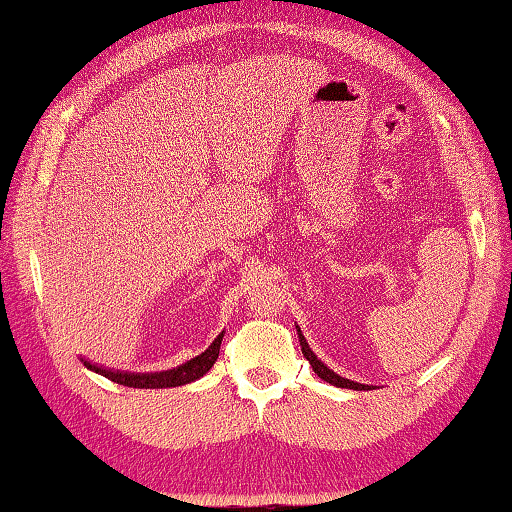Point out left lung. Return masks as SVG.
I'll return each instance as SVG.
<instances>
[{
  "label": "left lung",
  "instance_id": "left-lung-1",
  "mask_svg": "<svg viewBox=\"0 0 512 512\" xmlns=\"http://www.w3.org/2000/svg\"><path fill=\"white\" fill-rule=\"evenodd\" d=\"M298 339H301V350H303V356L307 361H310V365H312V370L321 376L323 381H327V383H332V385H336V388H350V390H370V385H361V383H354V381H350V379H343V376H339L336 372H332L330 368H327V365H323L321 361L316 359V354L310 350V345H307V341H305V336L301 334V330H298Z\"/></svg>",
  "mask_w": 512,
  "mask_h": 512
}]
</instances>
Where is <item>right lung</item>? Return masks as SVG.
Listing matches in <instances>:
<instances>
[{
  "mask_svg": "<svg viewBox=\"0 0 512 512\" xmlns=\"http://www.w3.org/2000/svg\"><path fill=\"white\" fill-rule=\"evenodd\" d=\"M220 341H223V334H218V339L211 343L200 356H196V359L187 361L185 365H180V368L158 372V374L111 372V370L98 368V365H91L89 361H84V365L95 372H100L102 376H106V379H111L120 385H129V388H176V385H185V383L200 379L202 374H207L211 370V365H214L218 359Z\"/></svg>",
  "mask_w": 512,
  "mask_h": 512,
  "instance_id": "obj_1",
  "label": "right lung"
}]
</instances>
